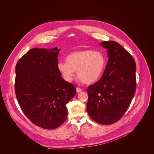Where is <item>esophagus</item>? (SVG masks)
<instances>
[{
    "mask_svg": "<svg viewBox=\"0 0 154 154\" xmlns=\"http://www.w3.org/2000/svg\"><path fill=\"white\" fill-rule=\"evenodd\" d=\"M82 88H79V87H77V88H76V92H82Z\"/></svg>",
    "mask_w": 154,
    "mask_h": 154,
    "instance_id": "esophagus-1",
    "label": "esophagus"
}]
</instances>
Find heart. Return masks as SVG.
Segmentation results:
<instances>
[{"instance_id":"b5f03b06","label":"heart","mask_w":154,"mask_h":154,"mask_svg":"<svg viewBox=\"0 0 154 154\" xmlns=\"http://www.w3.org/2000/svg\"><path fill=\"white\" fill-rule=\"evenodd\" d=\"M66 62L60 61L57 64V69L64 80L71 82L74 71H76L77 76L85 84H91L98 80L107 63L103 53L91 49L77 51L69 54Z\"/></svg>"}]
</instances>
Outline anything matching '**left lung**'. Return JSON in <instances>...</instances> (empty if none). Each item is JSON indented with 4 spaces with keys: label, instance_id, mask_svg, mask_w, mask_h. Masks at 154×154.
Listing matches in <instances>:
<instances>
[{
    "label": "left lung",
    "instance_id": "8db88e82",
    "mask_svg": "<svg viewBox=\"0 0 154 154\" xmlns=\"http://www.w3.org/2000/svg\"><path fill=\"white\" fill-rule=\"evenodd\" d=\"M107 49L109 60L99 81L87 87V110L92 119L110 125L122 118L136 89V65L134 58L114 41L100 44Z\"/></svg>",
    "mask_w": 154,
    "mask_h": 154
}]
</instances>
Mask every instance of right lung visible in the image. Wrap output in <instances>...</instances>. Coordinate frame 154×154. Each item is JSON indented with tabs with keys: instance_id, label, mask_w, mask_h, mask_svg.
Returning a JSON list of instances; mask_svg holds the SVG:
<instances>
[{
	"instance_id": "1",
	"label": "right lung",
	"mask_w": 154,
	"mask_h": 154,
	"mask_svg": "<svg viewBox=\"0 0 154 154\" xmlns=\"http://www.w3.org/2000/svg\"><path fill=\"white\" fill-rule=\"evenodd\" d=\"M60 49H30L15 67V90L23 112L35 125L54 129L67 116L66 105L76 88L63 80L57 69Z\"/></svg>"
}]
</instances>
